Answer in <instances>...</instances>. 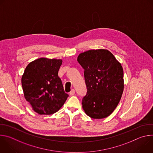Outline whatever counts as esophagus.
<instances>
[{
    "label": "esophagus",
    "instance_id": "1",
    "mask_svg": "<svg viewBox=\"0 0 153 153\" xmlns=\"http://www.w3.org/2000/svg\"><path fill=\"white\" fill-rule=\"evenodd\" d=\"M74 94H75V90L74 89H72L70 93V96H73Z\"/></svg>",
    "mask_w": 153,
    "mask_h": 153
}]
</instances>
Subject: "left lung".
Returning <instances> with one entry per match:
<instances>
[{
  "instance_id": "left-lung-1",
  "label": "left lung",
  "mask_w": 153,
  "mask_h": 153,
  "mask_svg": "<svg viewBox=\"0 0 153 153\" xmlns=\"http://www.w3.org/2000/svg\"><path fill=\"white\" fill-rule=\"evenodd\" d=\"M84 70L86 94L82 99L85 113L93 119L110 116L123 91V71L113 54L106 50H91L79 54Z\"/></svg>"
}]
</instances>
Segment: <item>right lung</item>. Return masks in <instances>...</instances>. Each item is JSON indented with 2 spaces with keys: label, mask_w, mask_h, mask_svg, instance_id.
Segmentation results:
<instances>
[{
  "label": "right lung",
  "mask_w": 153,
  "mask_h": 153,
  "mask_svg": "<svg viewBox=\"0 0 153 153\" xmlns=\"http://www.w3.org/2000/svg\"><path fill=\"white\" fill-rule=\"evenodd\" d=\"M62 63L60 59L40 58L30 63L25 70L22 77L24 96L39 114L56 113L69 96L58 76Z\"/></svg>",
  "instance_id": "obj_1"
}]
</instances>
